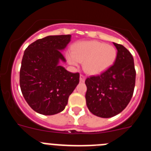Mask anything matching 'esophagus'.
Instances as JSON below:
<instances>
[{"label": "esophagus", "instance_id": "esophagus-1", "mask_svg": "<svg viewBox=\"0 0 151 151\" xmlns=\"http://www.w3.org/2000/svg\"><path fill=\"white\" fill-rule=\"evenodd\" d=\"M85 76H84V75H82V74L80 75V82H85Z\"/></svg>", "mask_w": 151, "mask_h": 151}]
</instances>
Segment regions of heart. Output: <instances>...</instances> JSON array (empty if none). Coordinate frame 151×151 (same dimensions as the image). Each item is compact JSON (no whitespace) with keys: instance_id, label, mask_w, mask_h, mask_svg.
I'll use <instances>...</instances> for the list:
<instances>
[{"instance_id":"b5f03b06","label":"heart","mask_w":151,"mask_h":151,"mask_svg":"<svg viewBox=\"0 0 151 151\" xmlns=\"http://www.w3.org/2000/svg\"><path fill=\"white\" fill-rule=\"evenodd\" d=\"M68 60L73 66L84 62L86 73L96 75L105 71L113 64L116 58V50L113 46L97 41H82L73 47Z\"/></svg>"}]
</instances>
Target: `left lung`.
I'll use <instances>...</instances> for the list:
<instances>
[{
    "label": "left lung",
    "mask_w": 151,
    "mask_h": 151,
    "mask_svg": "<svg viewBox=\"0 0 151 151\" xmlns=\"http://www.w3.org/2000/svg\"><path fill=\"white\" fill-rule=\"evenodd\" d=\"M113 45L117 49L114 64L101 74L85 80L88 108L94 115L102 118L120 113L130 102L135 85L132 55L123 45Z\"/></svg>",
    "instance_id": "left-lung-1"
}]
</instances>
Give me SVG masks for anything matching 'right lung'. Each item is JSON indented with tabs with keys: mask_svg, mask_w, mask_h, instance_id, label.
<instances>
[{
	"mask_svg": "<svg viewBox=\"0 0 151 151\" xmlns=\"http://www.w3.org/2000/svg\"><path fill=\"white\" fill-rule=\"evenodd\" d=\"M71 35H50L34 41L25 50L19 71V85L24 98L33 110L54 115L65 109L69 95L79 82V73L59 65L66 62L60 50Z\"/></svg>",
	"mask_w": 151,
	"mask_h": 151,
	"instance_id": "obj_1",
	"label": "right lung"
}]
</instances>
